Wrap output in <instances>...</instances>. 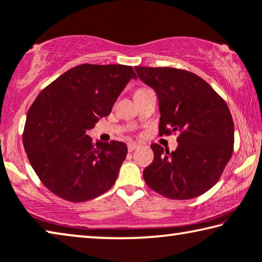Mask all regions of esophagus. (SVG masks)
Here are the masks:
<instances>
[{
	"mask_svg": "<svg viewBox=\"0 0 262 262\" xmlns=\"http://www.w3.org/2000/svg\"><path fill=\"white\" fill-rule=\"evenodd\" d=\"M128 151H133L135 150V149H138L140 146L138 143H128Z\"/></svg>",
	"mask_w": 262,
	"mask_h": 262,
	"instance_id": "esophagus-1",
	"label": "esophagus"
}]
</instances>
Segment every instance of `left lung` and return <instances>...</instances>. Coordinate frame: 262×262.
Returning <instances> with one entry per match:
<instances>
[{"label":"left lung","instance_id":"obj_1","mask_svg":"<svg viewBox=\"0 0 262 262\" xmlns=\"http://www.w3.org/2000/svg\"><path fill=\"white\" fill-rule=\"evenodd\" d=\"M159 99L160 133H178L175 151L151 144L147 185L171 199L201 196L217 183L233 152L234 124L226 102L197 74L172 68L135 66Z\"/></svg>","mask_w":262,"mask_h":262}]
</instances>
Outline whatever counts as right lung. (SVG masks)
<instances>
[{
  "mask_svg": "<svg viewBox=\"0 0 262 262\" xmlns=\"http://www.w3.org/2000/svg\"><path fill=\"white\" fill-rule=\"evenodd\" d=\"M136 74L132 66H76L41 91L27 114L23 144L47 188L70 202H85L112 188L127 156L123 142H97L86 134L110 115Z\"/></svg>",
  "mask_w": 262,
  "mask_h": 262,
  "instance_id": "1",
  "label": "right lung"
}]
</instances>
